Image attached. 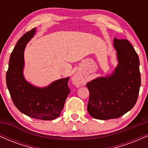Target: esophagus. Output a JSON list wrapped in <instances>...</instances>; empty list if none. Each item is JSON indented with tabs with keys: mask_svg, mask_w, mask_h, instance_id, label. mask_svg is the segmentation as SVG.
<instances>
[{
	"mask_svg": "<svg viewBox=\"0 0 148 148\" xmlns=\"http://www.w3.org/2000/svg\"><path fill=\"white\" fill-rule=\"evenodd\" d=\"M72 82L73 84L77 86H81L84 83V78L82 76V74L80 72L75 73L72 77Z\"/></svg>",
	"mask_w": 148,
	"mask_h": 148,
	"instance_id": "esophagus-1",
	"label": "esophagus"
}]
</instances>
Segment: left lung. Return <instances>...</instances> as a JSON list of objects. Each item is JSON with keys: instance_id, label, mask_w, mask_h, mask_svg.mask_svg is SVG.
I'll list each match as a JSON object with an SVG mask.
<instances>
[{"instance_id": "left-lung-1", "label": "left lung", "mask_w": 148, "mask_h": 148, "mask_svg": "<svg viewBox=\"0 0 148 148\" xmlns=\"http://www.w3.org/2000/svg\"><path fill=\"white\" fill-rule=\"evenodd\" d=\"M118 65L112 74L86 84L90 92L88 111L99 120L118 118L133 108L140 86L139 58L127 40H113Z\"/></svg>"}]
</instances>
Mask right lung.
<instances>
[{
	"label": "right lung",
	"mask_w": 148,
	"mask_h": 148,
	"mask_svg": "<svg viewBox=\"0 0 148 148\" xmlns=\"http://www.w3.org/2000/svg\"><path fill=\"white\" fill-rule=\"evenodd\" d=\"M36 28L22 36L10 58L6 74L7 87L15 106L23 114L42 120H55L60 116L70 90L69 77L56 80L46 87L33 86L23 76L24 51L34 37Z\"/></svg>",
	"instance_id": "1"
}]
</instances>
